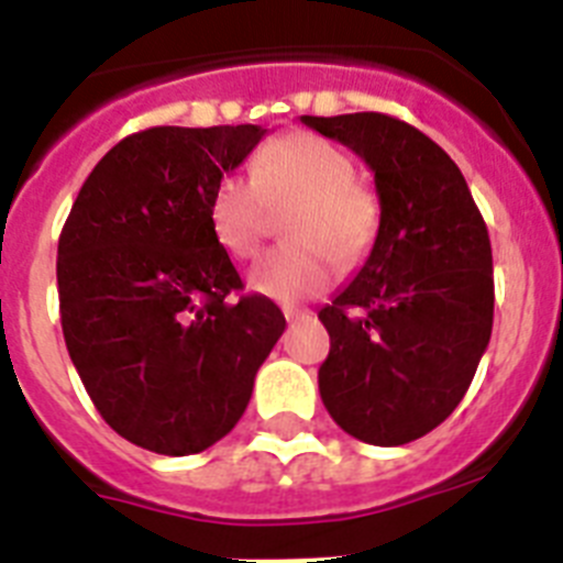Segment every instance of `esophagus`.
<instances>
[{
	"label": "esophagus",
	"mask_w": 563,
	"mask_h": 563,
	"mask_svg": "<svg viewBox=\"0 0 563 563\" xmlns=\"http://www.w3.org/2000/svg\"><path fill=\"white\" fill-rule=\"evenodd\" d=\"M282 312H285L287 321H298V318L310 316V310H301V307H282Z\"/></svg>",
	"instance_id": "esophagus-1"
}]
</instances>
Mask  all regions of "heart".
<instances>
[{"mask_svg": "<svg viewBox=\"0 0 563 563\" xmlns=\"http://www.w3.org/2000/svg\"><path fill=\"white\" fill-rule=\"evenodd\" d=\"M355 161L327 137L290 132L267 143L247 174H225L211 194L213 236L233 258H251L287 211L282 245L258 258L251 287L276 301L324 292L335 265L352 271L380 236L383 208L372 188L355 180Z\"/></svg>", "mask_w": 563, "mask_h": 563, "instance_id": "heart-1", "label": "heart"}]
</instances>
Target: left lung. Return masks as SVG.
I'll return each instance as SVG.
<instances>
[{"label": "left lung", "instance_id": "left-lung-1", "mask_svg": "<svg viewBox=\"0 0 563 563\" xmlns=\"http://www.w3.org/2000/svg\"><path fill=\"white\" fill-rule=\"evenodd\" d=\"M301 123L375 172L380 236L318 312L330 355L318 389L332 420L369 445H406L460 406L494 330V253L465 177L431 137L383 112Z\"/></svg>", "mask_w": 563, "mask_h": 563}]
</instances>
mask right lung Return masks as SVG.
Returning <instances> with one entry per match:
<instances>
[{"instance_id": "obj_1", "label": "right lung", "mask_w": 563, "mask_h": 563, "mask_svg": "<svg viewBox=\"0 0 563 563\" xmlns=\"http://www.w3.org/2000/svg\"><path fill=\"white\" fill-rule=\"evenodd\" d=\"M262 126H152L109 148L58 236V310L73 366L123 440L200 454L245 415L285 316L211 228V194Z\"/></svg>"}]
</instances>
